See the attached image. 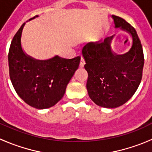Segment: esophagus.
<instances>
[{
    "label": "esophagus",
    "instance_id": "34e87169",
    "mask_svg": "<svg viewBox=\"0 0 152 152\" xmlns=\"http://www.w3.org/2000/svg\"><path fill=\"white\" fill-rule=\"evenodd\" d=\"M84 64H85V61H84V59L83 58H81V59H80V68H83L84 66Z\"/></svg>",
    "mask_w": 152,
    "mask_h": 152
}]
</instances>
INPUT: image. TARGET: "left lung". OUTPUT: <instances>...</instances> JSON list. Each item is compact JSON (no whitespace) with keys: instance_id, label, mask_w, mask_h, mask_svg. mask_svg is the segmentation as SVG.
<instances>
[{"instance_id":"8db88e82","label":"left lung","mask_w":152,"mask_h":152,"mask_svg":"<svg viewBox=\"0 0 152 152\" xmlns=\"http://www.w3.org/2000/svg\"><path fill=\"white\" fill-rule=\"evenodd\" d=\"M115 28L129 33L132 45L128 52L117 55L111 49L113 36L103 42H89L82 49L88 73L87 90L96 105L116 108L133 96L140 84L144 66V55L135 28L124 19L112 15Z\"/></svg>"}]
</instances>
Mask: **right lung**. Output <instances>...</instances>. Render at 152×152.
I'll list each match as a JSON object with an SVG mask.
<instances>
[{
    "label": "right lung",
    "instance_id": "1",
    "mask_svg": "<svg viewBox=\"0 0 152 152\" xmlns=\"http://www.w3.org/2000/svg\"><path fill=\"white\" fill-rule=\"evenodd\" d=\"M25 23L13 36L9 49L10 80L17 94L28 105L39 110L49 108L63 97L78 68L80 57L66 59L56 56L50 59L38 60L26 55L21 45Z\"/></svg>",
    "mask_w": 152,
    "mask_h": 152
}]
</instances>
